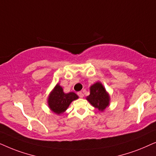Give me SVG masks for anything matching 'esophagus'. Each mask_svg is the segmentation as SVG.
Here are the masks:
<instances>
[{
  "label": "esophagus",
  "instance_id": "34e87169",
  "mask_svg": "<svg viewBox=\"0 0 156 156\" xmlns=\"http://www.w3.org/2000/svg\"><path fill=\"white\" fill-rule=\"evenodd\" d=\"M78 96H79L80 98L83 97V93L81 91H80V92H78Z\"/></svg>",
  "mask_w": 156,
  "mask_h": 156
}]
</instances>
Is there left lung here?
<instances>
[{
    "instance_id": "8db88e82",
    "label": "left lung",
    "mask_w": 156,
    "mask_h": 156,
    "mask_svg": "<svg viewBox=\"0 0 156 156\" xmlns=\"http://www.w3.org/2000/svg\"><path fill=\"white\" fill-rule=\"evenodd\" d=\"M88 101L100 111H103L109 105L110 96L101 82H97L90 88V95L87 96Z\"/></svg>"
}]
</instances>
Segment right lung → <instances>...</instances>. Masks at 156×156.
I'll return each instance as SVG.
<instances>
[{
  "label": "right lung",
  "instance_id": "right-lung-1",
  "mask_svg": "<svg viewBox=\"0 0 156 156\" xmlns=\"http://www.w3.org/2000/svg\"><path fill=\"white\" fill-rule=\"evenodd\" d=\"M78 98V96L73 92L64 93L63 88L58 83L50 93L48 104L52 111L60 115L67 110L72 101Z\"/></svg>",
  "mask_w": 156,
  "mask_h": 156
}]
</instances>
